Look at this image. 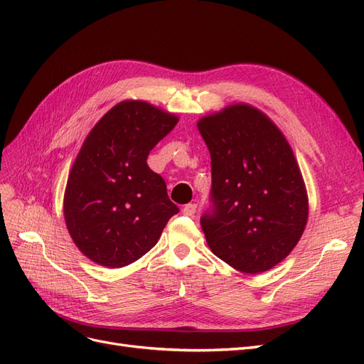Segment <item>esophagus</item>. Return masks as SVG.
Returning a JSON list of instances; mask_svg holds the SVG:
<instances>
[{
	"instance_id": "1",
	"label": "esophagus",
	"mask_w": 364,
	"mask_h": 364,
	"mask_svg": "<svg viewBox=\"0 0 364 364\" xmlns=\"http://www.w3.org/2000/svg\"><path fill=\"white\" fill-rule=\"evenodd\" d=\"M196 211H197V205H196V203H188V205H185V206H183V209H182L183 215H186V217H193V215L196 214Z\"/></svg>"
}]
</instances>
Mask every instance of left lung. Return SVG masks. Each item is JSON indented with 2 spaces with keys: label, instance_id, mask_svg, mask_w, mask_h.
Returning a JSON list of instances; mask_svg holds the SVG:
<instances>
[{
  "label": "left lung",
  "instance_id": "1",
  "mask_svg": "<svg viewBox=\"0 0 364 364\" xmlns=\"http://www.w3.org/2000/svg\"><path fill=\"white\" fill-rule=\"evenodd\" d=\"M211 155L208 246L230 267L259 273L299 241L308 217L302 174L281 130L258 109L229 106L197 124Z\"/></svg>",
  "mask_w": 364,
  "mask_h": 364
}]
</instances>
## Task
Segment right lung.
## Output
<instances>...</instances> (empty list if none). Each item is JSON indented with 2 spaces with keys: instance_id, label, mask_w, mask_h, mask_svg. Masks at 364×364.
Here are the masks:
<instances>
[{
  "instance_id": "right-lung-1",
  "label": "right lung",
  "mask_w": 364,
  "mask_h": 364,
  "mask_svg": "<svg viewBox=\"0 0 364 364\" xmlns=\"http://www.w3.org/2000/svg\"><path fill=\"white\" fill-rule=\"evenodd\" d=\"M178 118L146 102L114 106L91 130L67 183L63 214L83 255L117 269L135 262L158 243L179 213L167 185L147 165L150 150Z\"/></svg>"
}]
</instances>
